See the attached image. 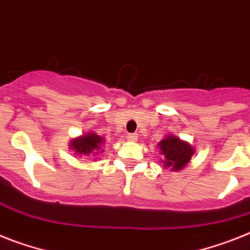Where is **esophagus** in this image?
Wrapping results in <instances>:
<instances>
[{"label": "esophagus", "instance_id": "34e87169", "mask_svg": "<svg viewBox=\"0 0 250 250\" xmlns=\"http://www.w3.org/2000/svg\"><path fill=\"white\" fill-rule=\"evenodd\" d=\"M127 138H128L129 141H137V133H128V136H127Z\"/></svg>", "mask_w": 250, "mask_h": 250}]
</instances>
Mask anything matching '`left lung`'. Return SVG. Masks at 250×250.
<instances>
[{
    "label": "left lung",
    "mask_w": 250,
    "mask_h": 250,
    "mask_svg": "<svg viewBox=\"0 0 250 250\" xmlns=\"http://www.w3.org/2000/svg\"><path fill=\"white\" fill-rule=\"evenodd\" d=\"M161 154L164 155V167H170L171 170H180L183 169L192 157L194 150L189 144L182 141L178 137L167 136L165 140L159 144Z\"/></svg>",
    "instance_id": "8db88e82"
}]
</instances>
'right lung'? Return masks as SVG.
Returning <instances> with one entry per match:
<instances>
[{
  "label": "right lung",
  "instance_id": "add662e5",
  "mask_svg": "<svg viewBox=\"0 0 250 250\" xmlns=\"http://www.w3.org/2000/svg\"><path fill=\"white\" fill-rule=\"evenodd\" d=\"M102 144H104V138L95 133H89V135H85L76 140H72L71 148L75 150V152L77 154L87 156L90 154H96L95 151L99 150Z\"/></svg>",
  "mask_w": 250,
  "mask_h": 250
}]
</instances>
